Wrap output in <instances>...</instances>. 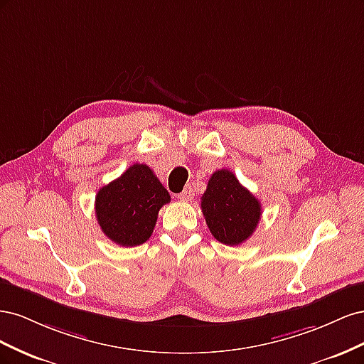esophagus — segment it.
<instances>
[{"mask_svg": "<svg viewBox=\"0 0 364 364\" xmlns=\"http://www.w3.org/2000/svg\"><path fill=\"white\" fill-rule=\"evenodd\" d=\"M178 197H179V200H182V202H190V200H193L194 191H193L191 186L188 185V186H185V190L182 193L178 194Z\"/></svg>", "mask_w": 364, "mask_h": 364, "instance_id": "esophagus-1", "label": "esophagus"}]
</instances>
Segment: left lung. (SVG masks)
<instances>
[{"instance_id":"obj_1","label":"left lung","mask_w":364,"mask_h":364,"mask_svg":"<svg viewBox=\"0 0 364 364\" xmlns=\"http://www.w3.org/2000/svg\"><path fill=\"white\" fill-rule=\"evenodd\" d=\"M200 208L214 238L228 246L246 241L261 218L259 200L226 168L209 178Z\"/></svg>"}]
</instances>
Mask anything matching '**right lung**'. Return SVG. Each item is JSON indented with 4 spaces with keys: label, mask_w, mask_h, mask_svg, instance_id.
Returning a JSON list of instances; mask_svg holds the SVG:
<instances>
[{
    "label": "right lung",
    "mask_w": 364,
    "mask_h": 364,
    "mask_svg": "<svg viewBox=\"0 0 364 364\" xmlns=\"http://www.w3.org/2000/svg\"><path fill=\"white\" fill-rule=\"evenodd\" d=\"M171 200L146 164H134L95 196V217L114 243L134 247L150 238L159 209Z\"/></svg>",
    "instance_id": "add662e5"
}]
</instances>
